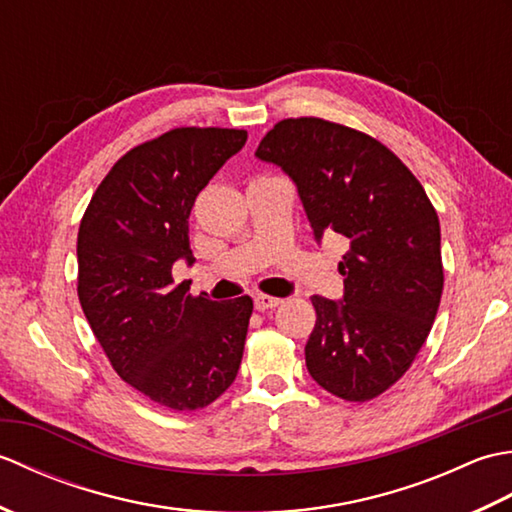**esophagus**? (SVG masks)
Returning a JSON list of instances; mask_svg holds the SVG:
<instances>
[{
	"instance_id": "esophagus-1",
	"label": "esophagus",
	"mask_w": 512,
	"mask_h": 512,
	"mask_svg": "<svg viewBox=\"0 0 512 512\" xmlns=\"http://www.w3.org/2000/svg\"><path fill=\"white\" fill-rule=\"evenodd\" d=\"M281 303H284V299H281V297H273V295H257V297H255V310H259V312H266V310L279 308Z\"/></svg>"
}]
</instances>
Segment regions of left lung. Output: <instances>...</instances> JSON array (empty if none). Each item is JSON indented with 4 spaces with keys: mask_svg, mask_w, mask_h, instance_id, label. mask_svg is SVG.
<instances>
[{
    "mask_svg": "<svg viewBox=\"0 0 512 512\" xmlns=\"http://www.w3.org/2000/svg\"><path fill=\"white\" fill-rule=\"evenodd\" d=\"M255 156L284 169L317 242L341 235L343 299L314 295L306 365L350 402L383 394L411 367L438 314L440 220L418 178L376 138L323 118H284Z\"/></svg>",
    "mask_w": 512,
    "mask_h": 512,
    "instance_id": "left-lung-1",
    "label": "left lung"
}]
</instances>
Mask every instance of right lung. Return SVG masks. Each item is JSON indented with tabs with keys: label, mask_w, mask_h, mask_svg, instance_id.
<instances>
[{
	"label": "right lung",
	"mask_w": 512,
	"mask_h": 512,
	"mask_svg": "<svg viewBox=\"0 0 512 512\" xmlns=\"http://www.w3.org/2000/svg\"><path fill=\"white\" fill-rule=\"evenodd\" d=\"M246 138L244 129L176 127L129 149L79 226L76 290L96 341L127 385L173 411L211 405L242 363L253 299L193 297L171 268L193 264V202Z\"/></svg>",
	"instance_id": "add662e5"
}]
</instances>
